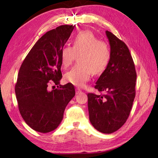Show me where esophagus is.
<instances>
[{
  "label": "esophagus",
  "instance_id": "1",
  "mask_svg": "<svg viewBox=\"0 0 158 158\" xmlns=\"http://www.w3.org/2000/svg\"><path fill=\"white\" fill-rule=\"evenodd\" d=\"M81 92H82V90L81 89H79V88H77L76 89V94H78L81 93Z\"/></svg>",
  "mask_w": 158,
  "mask_h": 158
}]
</instances>
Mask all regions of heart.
Listing matches in <instances>:
<instances>
[{
    "label": "heart",
    "mask_w": 158,
    "mask_h": 158,
    "mask_svg": "<svg viewBox=\"0 0 158 158\" xmlns=\"http://www.w3.org/2000/svg\"><path fill=\"white\" fill-rule=\"evenodd\" d=\"M72 47H63L60 52L62 65L71 64L76 55L79 64L67 72L64 78L66 81L77 87H83L92 75L102 73L108 66L110 60L109 45L99 39L89 31L80 32L72 40Z\"/></svg>",
    "instance_id": "obj_1"
}]
</instances>
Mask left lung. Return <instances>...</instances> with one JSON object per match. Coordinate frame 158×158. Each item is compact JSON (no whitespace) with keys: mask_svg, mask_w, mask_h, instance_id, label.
Returning a JSON list of instances; mask_svg holds the SVG:
<instances>
[{"mask_svg":"<svg viewBox=\"0 0 158 158\" xmlns=\"http://www.w3.org/2000/svg\"><path fill=\"white\" fill-rule=\"evenodd\" d=\"M110 48L108 66L94 88L105 95L88 94L89 121L99 132L111 134L128 118L135 98L136 73L135 63L125 43L106 31Z\"/></svg>","mask_w":158,"mask_h":158,"instance_id":"1","label":"left lung"}]
</instances>
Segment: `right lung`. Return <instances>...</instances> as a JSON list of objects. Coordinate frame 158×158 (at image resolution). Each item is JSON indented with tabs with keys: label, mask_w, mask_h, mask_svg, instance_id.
Returning a JSON list of instances; mask_svg holds the SVG:
<instances>
[{
	"label": "right lung",
	"mask_w": 158,
	"mask_h": 158,
	"mask_svg": "<svg viewBox=\"0 0 158 158\" xmlns=\"http://www.w3.org/2000/svg\"><path fill=\"white\" fill-rule=\"evenodd\" d=\"M74 29L62 25L46 32L32 47L20 67L15 87L22 118L35 131L54 130L63 119L66 106L75 95L72 83L60 85V52ZM50 84L60 88L49 91Z\"/></svg>",
	"instance_id": "add662e5"
}]
</instances>
